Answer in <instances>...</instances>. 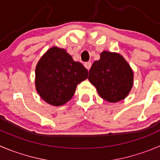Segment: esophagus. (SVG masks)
<instances>
[{"instance_id": "1", "label": "esophagus", "mask_w": 160, "mask_h": 160, "mask_svg": "<svg viewBox=\"0 0 160 160\" xmlns=\"http://www.w3.org/2000/svg\"><path fill=\"white\" fill-rule=\"evenodd\" d=\"M84 66H85V68L88 69V70H90V69H91V62H86L84 64Z\"/></svg>"}]
</instances>
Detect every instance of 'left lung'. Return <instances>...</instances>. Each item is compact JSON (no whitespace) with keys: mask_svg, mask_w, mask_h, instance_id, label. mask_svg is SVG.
Here are the masks:
<instances>
[{"mask_svg":"<svg viewBox=\"0 0 160 160\" xmlns=\"http://www.w3.org/2000/svg\"><path fill=\"white\" fill-rule=\"evenodd\" d=\"M88 80L102 98L117 102L124 99L131 91L134 73L122 55L104 51L100 59L93 63Z\"/></svg>","mask_w":160,"mask_h":160,"instance_id":"left-lung-1","label":"left lung"}]
</instances>
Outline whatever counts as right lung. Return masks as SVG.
<instances>
[{
	"label": "right lung",
	"instance_id": "add662e5",
	"mask_svg": "<svg viewBox=\"0 0 160 160\" xmlns=\"http://www.w3.org/2000/svg\"><path fill=\"white\" fill-rule=\"evenodd\" d=\"M35 75L36 89L41 98L59 106L72 98L77 84L88 78V71L65 49L52 47L39 60Z\"/></svg>",
	"mask_w": 160,
	"mask_h": 160
}]
</instances>
